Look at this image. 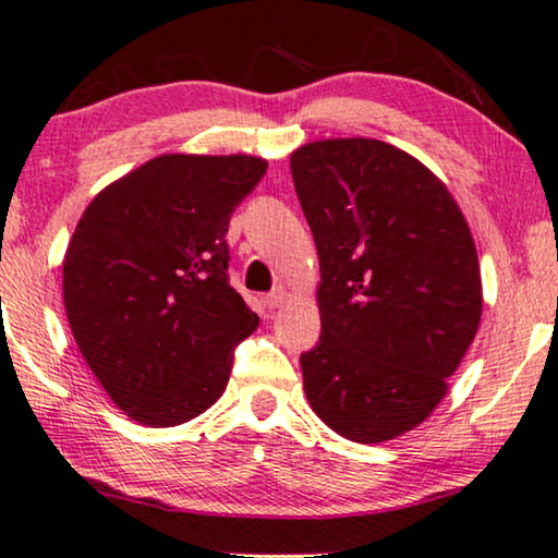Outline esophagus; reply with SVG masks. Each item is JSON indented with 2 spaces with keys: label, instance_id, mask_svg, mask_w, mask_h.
Instances as JSON below:
<instances>
[{
  "label": "esophagus",
  "instance_id": "34e87169",
  "mask_svg": "<svg viewBox=\"0 0 558 558\" xmlns=\"http://www.w3.org/2000/svg\"><path fill=\"white\" fill-rule=\"evenodd\" d=\"M284 302H287V292L284 289H274L271 294H266L264 296V306L266 310H279V306H284Z\"/></svg>",
  "mask_w": 558,
  "mask_h": 558
}]
</instances>
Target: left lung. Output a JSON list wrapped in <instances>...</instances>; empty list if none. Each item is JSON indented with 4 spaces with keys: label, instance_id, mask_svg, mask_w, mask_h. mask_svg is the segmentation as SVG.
<instances>
[{
    "label": "left lung",
    "instance_id": "1",
    "mask_svg": "<svg viewBox=\"0 0 558 558\" xmlns=\"http://www.w3.org/2000/svg\"><path fill=\"white\" fill-rule=\"evenodd\" d=\"M292 179L322 271L306 400L347 440H392L433 413L478 332L471 229L446 183L383 141L306 143Z\"/></svg>",
    "mask_w": 558,
    "mask_h": 558
}]
</instances>
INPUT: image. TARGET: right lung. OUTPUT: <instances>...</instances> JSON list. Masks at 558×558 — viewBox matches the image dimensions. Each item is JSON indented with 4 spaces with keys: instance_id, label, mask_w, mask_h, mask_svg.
<instances>
[{
    "instance_id": "obj_1",
    "label": "right lung",
    "mask_w": 558,
    "mask_h": 558,
    "mask_svg": "<svg viewBox=\"0 0 558 558\" xmlns=\"http://www.w3.org/2000/svg\"><path fill=\"white\" fill-rule=\"evenodd\" d=\"M254 156H158L85 208L62 264L87 367L128 417L173 427L214 405L259 325L229 284L226 231L264 179Z\"/></svg>"
}]
</instances>
